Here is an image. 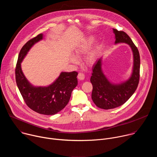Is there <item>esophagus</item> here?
<instances>
[{
    "label": "esophagus",
    "mask_w": 157,
    "mask_h": 157,
    "mask_svg": "<svg viewBox=\"0 0 157 157\" xmlns=\"http://www.w3.org/2000/svg\"><path fill=\"white\" fill-rule=\"evenodd\" d=\"M84 77H85V76L82 73H79V74L78 75V78L79 80H83L84 79Z\"/></svg>",
    "instance_id": "34e87169"
}]
</instances>
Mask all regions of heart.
Masks as SVG:
<instances>
[{
	"label": "heart",
	"instance_id": "heart-1",
	"mask_svg": "<svg viewBox=\"0 0 157 157\" xmlns=\"http://www.w3.org/2000/svg\"><path fill=\"white\" fill-rule=\"evenodd\" d=\"M93 41V38H90L89 39H88L85 44H84L83 45H82L81 47H78L76 50V51H75L76 55V56H80L82 54L85 53L86 52L87 50L89 48V44H90ZM98 54V49L97 48L91 50L86 56V61L88 63H93L95 61V60L97 58ZM71 61L73 63H76L78 61V59L76 57L73 56V57L71 58Z\"/></svg>",
	"mask_w": 157,
	"mask_h": 157
}]
</instances>
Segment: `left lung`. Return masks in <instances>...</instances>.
Here are the masks:
<instances>
[{"label": "left lung", "instance_id": "1", "mask_svg": "<svg viewBox=\"0 0 157 157\" xmlns=\"http://www.w3.org/2000/svg\"><path fill=\"white\" fill-rule=\"evenodd\" d=\"M116 36V43H125L131 47L133 55V68L130 78L126 81L114 84L104 76L101 69V58L93 67L91 82L93 84L91 98L97 107L103 109H110L124 104L135 93L140 78V58L137 47L129 36L123 31L113 29Z\"/></svg>", "mask_w": 157, "mask_h": 157}]
</instances>
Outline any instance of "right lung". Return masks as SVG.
I'll return each instance as SVG.
<instances>
[{"label":"right lung","mask_w":157,"mask_h":157,"mask_svg":"<svg viewBox=\"0 0 157 157\" xmlns=\"http://www.w3.org/2000/svg\"><path fill=\"white\" fill-rule=\"evenodd\" d=\"M43 38V34L28 41L20 50L15 68L17 85L27 106L36 113L54 115L68 104L71 93L78 85L76 71L62 72L56 81L47 87H34L25 77L21 62L33 44Z\"/></svg>","instance_id":"obj_1"}]
</instances>
